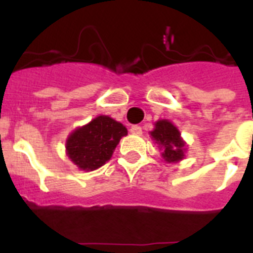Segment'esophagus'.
I'll return each mask as SVG.
<instances>
[{"mask_svg":"<svg viewBox=\"0 0 253 253\" xmlns=\"http://www.w3.org/2000/svg\"><path fill=\"white\" fill-rule=\"evenodd\" d=\"M130 133L134 134V135H140L142 134V128L138 126V125H133L130 128Z\"/></svg>","mask_w":253,"mask_h":253,"instance_id":"34e87169","label":"esophagus"}]
</instances>
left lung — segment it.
I'll return each instance as SVG.
<instances>
[{
    "mask_svg": "<svg viewBox=\"0 0 253 253\" xmlns=\"http://www.w3.org/2000/svg\"><path fill=\"white\" fill-rule=\"evenodd\" d=\"M151 137L162 148L163 160L169 163L184 160L186 144L175 125L169 120H158L151 131Z\"/></svg>",
    "mask_w": 253,
    "mask_h": 253,
    "instance_id": "1",
    "label": "left lung"
}]
</instances>
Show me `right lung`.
Segmentation results:
<instances>
[{"label":"right lung","instance_id":"obj_1","mask_svg":"<svg viewBox=\"0 0 253 253\" xmlns=\"http://www.w3.org/2000/svg\"><path fill=\"white\" fill-rule=\"evenodd\" d=\"M128 134L122 123L100 115L69 134L66 152L69 160L84 171H93L110 160L120 139Z\"/></svg>","mask_w":253,"mask_h":253}]
</instances>
